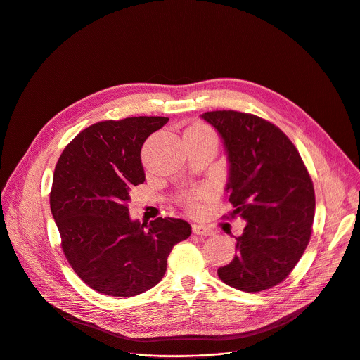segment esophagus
Segmentation results:
<instances>
[{
    "mask_svg": "<svg viewBox=\"0 0 360 360\" xmlns=\"http://www.w3.org/2000/svg\"><path fill=\"white\" fill-rule=\"evenodd\" d=\"M192 232L198 236H211V235H214V229H211L210 226L199 225V224L192 225Z\"/></svg>",
    "mask_w": 360,
    "mask_h": 360,
    "instance_id": "obj_1",
    "label": "esophagus"
}]
</instances>
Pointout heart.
<instances>
[{"instance_id": "b5f03b06", "label": "heart", "mask_w": 360, "mask_h": 360, "mask_svg": "<svg viewBox=\"0 0 360 360\" xmlns=\"http://www.w3.org/2000/svg\"><path fill=\"white\" fill-rule=\"evenodd\" d=\"M189 129L192 131H210L207 127L203 125H193ZM211 195V192L208 189H193V191H189V192H185L181 195L179 200L181 203L184 205V207L191 211V212H196L199 208H200V203L207 199L208 196Z\"/></svg>"}]
</instances>
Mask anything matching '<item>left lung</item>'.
I'll use <instances>...</instances> for the list:
<instances>
[{"mask_svg":"<svg viewBox=\"0 0 360 360\" xmlns=\"http://www.w3.org/2000/svg\"><path fill=\"white\" fill-rule=\"evenodd\" d=\"M224 141L228 155L231 218L246 222L238 255L218 269L219 279L243 292L281 283L309 243L315 218L314 182L297 149L274 124L252 114L200 115Z\"/></svg>","mask_w":360,"mask_h":360,"instance_id":"8db88e82","label":"left lung"}]
</instances>
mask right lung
I'll list each match as a JSON object with an SVG mask.
<instances>
[{"instance_id":"1","label":"right lung","mask_w":360,"mask_h":360,"mask_svg":"<svg viewBox=\"0 0 360 360\" xmlns=\"http://www.w3.org/2000/svg\"><path fill=\"white\" fill-rule=\"evenodd\" d=\"M169 118L132 117L96 122L63 150L49 205L74 272L94 290L128 297L155 286L178 242L191 235L184 219L129 218L134 186L143 184L141 148Z\"/></svg>"}]
</instances>
